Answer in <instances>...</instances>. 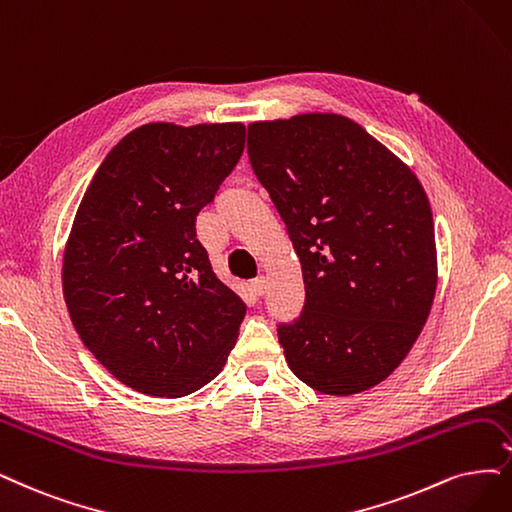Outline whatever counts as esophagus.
I'll return each instance as SVG.
<instances>
[{
    "label": "esophagus",
    "mask_w": 512,
    "mask_h": 512,
    "mask_svg": "<svg viewBox=\"0 0 512 512\" xmlns=\"http://www.w3.org/2000/svg\"><path fill=\"white\" fill-rule=\"evenodd\" d=\"M251 291H253V295H257V297H261V295H266V291H268V280L266 278H257V280H253L251 282Z\"/></svg>",
    "instance_id": "obj_1"
}]
</instances>
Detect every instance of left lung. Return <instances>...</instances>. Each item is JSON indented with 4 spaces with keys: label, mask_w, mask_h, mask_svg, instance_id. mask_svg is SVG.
I'll return each instance as SVG.
<instances>
[{
    "label": "left lung",
    "mask_w": 512,
    "mask_h": 512,
    "mask_svg": "<svg viewBox=\"0 0 512 512\" xmlns=\"http://www.w3.org/2000/svg\"><path fill=\"white\" fill-rule=\"evenodd\" d=\"M249 158L306 285L304 312L278 325L291 371L333 396L384 382L420 337L437 293L420 179L339 113L251 122Z\"/></svg>",
    "instance_id": "1"
}]
</instances>
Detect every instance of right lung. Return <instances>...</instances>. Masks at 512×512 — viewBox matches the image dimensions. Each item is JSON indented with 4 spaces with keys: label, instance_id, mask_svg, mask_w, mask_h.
Returning a JSON list of instances; mask_svg holds the SVG:
<instances>
[{
    "label": "right lung",
    "instance_id": "right-lung-1",
    "mask_svg": "<svg viewBox=\"0 0 512 512\" xmlns=\"http://www.w3.org/2000/svg\"><path fill=\"white\" fill-rule=\"evenodd\" d=\"M240 122H149L113 147L75 213L63 295L84 346L128 388L179 399L232 352L246 306L211 270L196 217L244 151Z\"/></svg>",
    "mask_w": 512,
    "mask_h": 512
}]
</instances>
